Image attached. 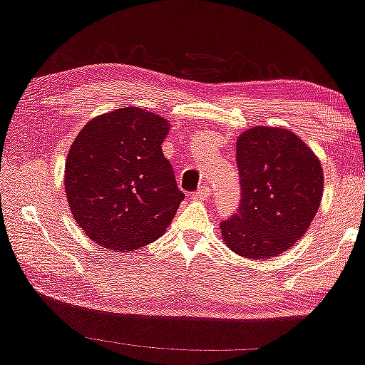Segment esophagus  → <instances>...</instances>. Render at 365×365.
Listing matches in <instances>:
<instances>
[{
  "label": "esophagus",
  "mask_w": 365,
  "mask_h": 365,
  "mask_svg": "<svg viewBox=\"0 0 365 365\" xmlns=\"http://www.w3.org/2000/svg\"><path fill=\"white\" fill-rule=\"evenodd\" d=\"M208 195H210V188L202 187V188H198L195 193H193V198H197V200H207Z\"/></svg>",
  "instance_id": "obj_1"
}]
</instances>
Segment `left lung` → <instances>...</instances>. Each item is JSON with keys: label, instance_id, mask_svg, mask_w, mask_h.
Here are the masks:
<instances>
[{"label": "left lung", "instance_id": "left-lung-1", "mask_svg": "<svg viewBox=\"0 0 365 365\" xmlns=\"http://www.w3.org/2000/svg\"><path fill=\"white\" fill-rule=\"evenodd\" d=\"M237 167L240 205L220 222L228 249L259 260L289 250L307 232L322 200L319 158L289 130L254 126L237 140Z\"/></svg>", "mask_w": 365, "mask_h": 365}]
</instances>
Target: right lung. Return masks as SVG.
I'll use <instances>...</instances> for the list:
<instances>
[{"label": "right lung", "mask_w": 365, "mask_h": 365, "mask_svg": "<svg viewBox=\"0 0 365 365\" xmlns=\"http://www.w3.org/2000/svg\"><path fill=\"white\" fill-rule=\"evenodd\" d=\"M170 123L137 106L88 121L65 165L70 210L88 239L130 252L163 235L183 192L162 152Z\"/></svg>", "instance_id": "add662e5"}]
</instances>
